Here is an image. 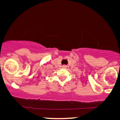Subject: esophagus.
<instances>
[{"label": "esophagus", "instance_id": "1", "mask_svg": "<svg viewBox=\"0 0 120 120\" xmlns=\"http://www.w3.org/2000/svg\"><path fill=\"white\" fill-rule=\"evenodd\" d=\"M62 67H63V68H66V65H63Z\"/></svg>", "mask_w": 120, "mask_h": 120}]
</instances>
